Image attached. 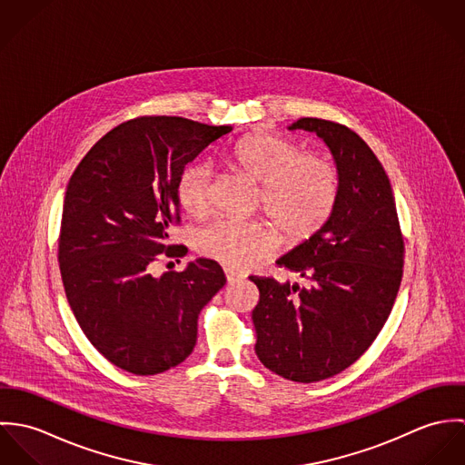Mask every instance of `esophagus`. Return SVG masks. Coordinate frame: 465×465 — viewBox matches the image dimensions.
<instances>
[{
  "mask_svg": "<svg viewBox=\"0 0 465 465\" xmlns=\"http://www.w3.org/2000/svg\"><path fill=\"white\" fill-rule=\"evenodd\" d=\"M225 275H227V282H229V284L238 282V281H242V279H243V275H242V273H238V272L231 270V268H225Z\"/></svg>",
  "mask_w": 465,
  "mask_h": 465,
  "instance_id": "obj_1",
  "label": "esophagus"
}]
</instances>
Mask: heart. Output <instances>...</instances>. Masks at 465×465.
<instances>
[{
  "label": "heart",
  "mask_w": 465,
  "mask_h": 465,
  "mask_svg": "<svg viewBox=\"0 0 465 465\" xmlns=\"http://www.w3.org/2000/svg\"><path fill=\"white\" fill-rule=\"evenodd\" d=\"M227 161L262 184L260 203L272 222L290 240L312 236L331 214L338 195V177L330 161L302 155L284 137L249 134L227 152ZM213 168L207 163L188 164L177 183L183 209L202 216L211 205ZM199 251L232 270H247L277 247L275 232L260 222L222 220L202 229Z\"/></svg>",
  "instance_id": "heart-1"
}]
</instances>
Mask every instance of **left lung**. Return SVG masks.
<instances>
[{"mask_svg":"<svg viewBox=\"0 0 465 465\" xmlns=\"http://www.w3.org/2000/svg\"><path fill=\"white\" fill-rule=\"evenodd\" d=\"M288 131L324 141L338 195L328 220L275 262L308 284L251 277L260 288L252 322L266 369L313 383L352 365L385 326L402 277V238L391 181L358 134L319 118Z\"/></svg>","mask_w":465,"mask_h":465,"instance_id":"1","label":"left lung"}]
</instances>
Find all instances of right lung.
I'll return each instance as SVG.
<instances>
[{"label":"right lung","mask_w":465,"mask_h":465,"mask_svg":"<svg viewBox=\"0 0 465 465\" xmlns=\"http://www.w3.org/2000/svg\"><path fill=\"white\" fill-rule=\"evenodd\" d=\"M232 125L150 116L105 134L67 184L59 263L67 302L89 341L137 376L184 361L197 343L200 310L225 284L222 266L199 258L183 272L153 275L181 222V172Z\"/></svg>","instance_id":"right-lung-1"}]
</instances>
